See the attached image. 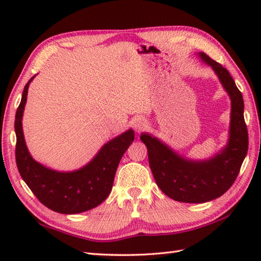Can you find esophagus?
Returning a JSON list of instances; mask_svg holds the SVG:
<instances>
[{"label": "esophagus", "instance_id": "esophagus-1", "mask_svg": "<svg viewBox=\"0 0 261 261\" xmlns=\"http://www.w3.org/2000/svg\"><path fill=\"white\" fill-rule=\"evenodd\" d=\"M134 126H135L136 131L141 132L143 129H146V127H147V122L143 119H138V120H136V122L134 123Z\"/></svg>", "mask_w": 261, "mask_h": 261}]
</instances>
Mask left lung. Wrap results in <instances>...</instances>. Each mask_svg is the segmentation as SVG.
Listing matches in <instances>:
<instances>
[{
    "label": "left lung",
    "instance_id": "8db88e82",
    "mask_svg": "<svg viewBox=\"0 0 261 261\" xmlns=\"http://www.w3.org/2000/svg\"><path fill=\"white\" fill-rule=\"evenodd\" d=\"M199 56L212 66L231 97L228 145L212 159L192 162L178 156L156 138L147 134L140 137L148 149L149 166L158 187L170 198L184 203H205L223 195L239 175L249 143L241 92L228 69L206 54L201 53Z\"/></svg>",
    "mask_w": 261,
    "mask_h": 261
}]
</instances>
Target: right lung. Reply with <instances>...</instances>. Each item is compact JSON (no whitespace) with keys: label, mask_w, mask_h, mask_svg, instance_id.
Masks as SVG:
<instances>
[{"label":"right lung","mask_w":261,"mask_h":261,"mask_svg":"<svg viewBox=\"0 0 261 261\" xmlns=\"http://www.w3.org/2000/svg\"><path fill=\"white\" fill-rule=\"evenodd\" d=\"M33 77L24 86L15 113V162L19 173L39 201L55 212L76 214L94 208L107 199L112 190L120 160L135 140L134 131L127 130L104 145L95 158L80 170L58 173L46 168L30 156L22 132V114Z\"/></svg>","instance_id":"1"}]
</instances>
